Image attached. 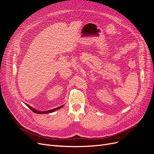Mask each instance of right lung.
<instances>
[{"label": "right lung", "mask_w": 154, "mask_h": 154, "mask_svg": "<svg viewBox=\"0 0 154 154\" xmlns=\"http://www.w3.org/2000/svg\"><path fill=\"white\" fill-rule=\"evenodd\" d=\"M26 106L31 110L33 111L34 113H36V114H49V113H52V112H54V111L57 110H59L60 109V108H62L63 106H61L60 107H58L57 108H55V109H51V110H47V111H39V110H37L36 109H35L34 108L30 107L29 105L28 104H26Z\"/></svg>", "instance_id": "obj_1"}]
</instances>
